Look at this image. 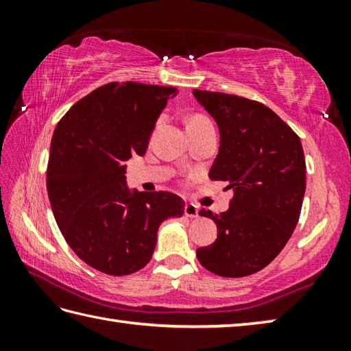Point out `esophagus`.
I'll use <instances>...</instances> for the list:
<instances>
[{
	"mask_svg": "<svg viewBox=\"0 0 351 351\" xmlns=\"http://www.w3.org/2000/svg\"><path fill=\"white\" fill-rule=\"evenodd\" d=\"M184 214L190 219H196L199 217V208L195 204H187L184 206Z\"/></svg>",
	"mask_w": 351,
	"mask_h": 351,
	"instance_id": "34e87169",
	"label": "esophagus"
}]
</instances>
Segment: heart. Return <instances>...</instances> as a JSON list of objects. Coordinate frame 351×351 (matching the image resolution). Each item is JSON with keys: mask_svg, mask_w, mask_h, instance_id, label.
Returning a JSON list of instances; mask_svg holds the SVG:
<instances>
[{"mask_svg": "<svg viewBox=\"0 0 351 351\" xmlns=\"http://www.w3.org/2000/svg\"><path fill=\"white\" fill-rule=\"evenodd\" d=\"M200 121H208V119H205L204 116H195L190 119V122H200Z\"/></svg>", "mask_w": 351, "mask_h": 351, "instance_id": "1", "label": "heart"}]
</instances>
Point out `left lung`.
Segmentation results:
<instances>
[{"label": "left lung", "instance_id": "8db88e82", "mask_svg": "<svg viewBox=\"0 0 351 351\" xmlns=\"http://www.w3.org/2000/svg\"><path fill=\"white\" fill-rule=\"evenodd\" d=\"M193 95L220 132L210 178L234 191L228 211L199 213L217 225V240L196 255L214 274L243 278L270 264L297 226L306 190L302 141L264 104L197 88Z\"/></svg>", "mask_w": 351, "mask_h": 351}]
</instances>
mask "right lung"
I'll list each match as a JSON object with an SVG mask.
<instances>
[{
    "label": "right lung",
    "instance_id": "obj_1",
    "mask_svg": "<svg viewBox=\"0 0 351 351\" xmlns=\"http://www.w3.org/2000/svg\"><path fill=\"white\" fill-rule=\"evenodd\" d=\"M176 95L175 87L108 83L73 104L56 126L47 170L52 213L71 249L102 273L143 268L161 223L184 214L180 196L130 190L125 176V161L145 155Z\"/></svg>",
    "mask_w": 351,
    "mask_h": 351
}]
</instances>
